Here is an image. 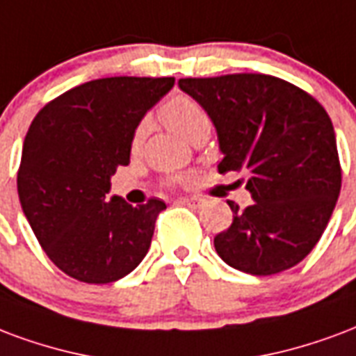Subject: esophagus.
<instances>
[{
    "label": "esophagus",
    "mask_w": 356,
    "mask_h": 356,
    "mask_svg": "<svg viewBox=\"0 0 356 356\" xmlns=\"http://www.w3.org/2000/svg\"><path fill=\"white\" fill-rule=\"evenodd\" d=\"M179 202L185 205H191V207H202L204 205V200L200 198H181Z\"/></svg>",
    "instance_id": "esophagus-1"
}]
</instances>
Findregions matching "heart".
Wrapping results in <instances>:
<instances>
[{
	"instance_id": "heart-1",
	"label": "heart",
	"mask_w": 356,
	"mask_h": 356,
	"mask_svg": "<svg viewBox=\"0 0 356 356\" xmlns=\"http://www.w3.org/2000/svg\"><path fill=\"white\" fill-rule=\"evenodd\" d=\"M160 118L170 130L179 134L181 138L186 141H194L198 136L209 134L211 131V117L205 111L204 105L198 104L194 97L185 96V94H177V96L170 97L162 107H160ZM145 130L147 126L145 122L136 128L134 136H131V147L138 149L145 138ZM181 181V177H179Z\"/></svg>"
}]
</instances>
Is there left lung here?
I'll return each instance as SVG.
<instances>
[{
    "instance_id": "obj_1",
    "label": "left lung",
    "mask_w": 356,
    "mask_h": 356,
    "mask_svg": "<svg viewBox=\"0 0 356 356\" xmlns=\"http://www.w3.org/2000/svg\"><path fill=\"white\" fill-rule=\"evenodd\" d=\"M209 113L222 160L247 173L252 202L215 236L226 264L251 275L289 270L312 252L341 188L336 134L325 107L298 86L260 73L179 79Z\"/></svg>"
}]
</instances>
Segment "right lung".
<instances>
[{
  "label": "right lung",
  "mask_w": 356,
  "mask_h": 356,
  "mask_svg": "<svg viewBox=\"0 0 356 356\" xmlns=\"http://www.w3.org/2000/svg\"><path fill=\"white\" fill-rule=\"evenodd\" d=\"M173 77H107L79 84L35 115L22 147L18 198L54 264L83 283H113L145 259L162 200L131 207L111 175L130 164L131 136Z\"/></svg>",
  "instance_id": "1"
}]
</instances>
